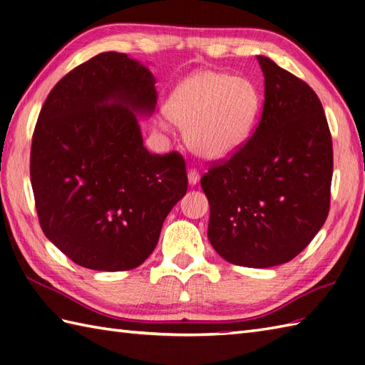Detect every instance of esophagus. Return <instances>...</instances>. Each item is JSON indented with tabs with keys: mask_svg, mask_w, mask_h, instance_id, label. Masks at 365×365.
<instances>
[{
	"mask_svg": "<svg viewBox=\"0 0 365 365\" xmlns=\"http://www.w3.org/2000/svg\"><path fill=\"white\" fill-rule=\"evenodd\" d=\"M199 173L196 169H190L188 170V182H190V185L191 187H195V185L199 182Z\"/></svg>",
	"mask_w": 365,
	"mask_h": 365,
	"instance_id": "esophagus-1",
	"label": "esophagus"
}]
</instances>
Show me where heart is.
Returning a JSON list of instances; mask_svg holds the SVG:
<instances>
[{
	"mask_svg": "<svg viewBox=\"0 0 365 365\" xmlns=\"http://www.w3.org/2000/svg\"><path fill=\"white\" fill-rule=\"evenodd\" d=\"M260 103V92L251 80L202 71L178 84L165 111L177 125L188 127L192 152L220 160L234 153L251 135Z\"/></svg>",
	"mask_w": 365,
	"mask_h": 365,
	"instance_id": "b5f03b06",
	"label": "heart"
}]
</instances>
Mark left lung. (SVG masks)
<instances>
[{
  "mask_svg": "<svg viewBox=\"0 0 365 365\" xmlns=\"http://www.w3.org/2000/svg\"><path fill=\"white\" fill-rule=\"evenodd\" d=\"M257 61L265 76L257 127L229 158L210 163L200 187L215 251L234 265L269 268L297 257L328 218L332 139L314 89Z\"/></svg>",
  "mask_w": 365,
  "mask_h": 365,
  "instance_id": "obj_1",
  "label": "left lung"
}]
</instances>
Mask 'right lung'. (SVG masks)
<instances>
[{
    "label": "right lung",
    "mask_w": 365,
    "mask_h": 365,
    "mask_svg": "<svg viewBox=\"0 0 365 365\" xmlns=\"http://www.w3.org/2000/svg\"><path fill=\"white\" fill-rule=\"evenodd\" d=\"M150 71L106 51L63 76L38 113L29 174L45 237L76 265L133 269L188 190L182 153H149L135 113L157 103Z\"/></svg>",
    "instance_id": "1"
}]
</instances>
